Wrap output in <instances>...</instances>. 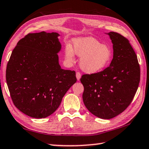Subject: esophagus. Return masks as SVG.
Instances as JSON below:
<instances>
[{
  "mask_svg": "<svg viewBox=\"0 0 149 149\" xmlns=\"http://www.w3.org/2000/svg\"><path fill=\"white\" fill-rule=\"evenodd\" d=\"M81 77V74L80 72H77L76 73V77H77V79L79 81L80 79V78Z\"/></svg>",
  "mask_w": 149,
  "mask_h": 149,
  "instance_id": "obj_1",
  "label": "esophagus"
}]
</instances>
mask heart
Segmentation results:
<instances>
[{
    "label": "heart",
    "mask_w": 149,
    "mask_h": 149,
    "mask_svg": "<svg viewBox=\"0 0 149 149\" xmlns=\"http://www.w3.org/2000/svg\"><path fill=\"white\" fill-rule=\"evenodd\" d=\"M75 54L80 58L79 66L84 72L94 74L104 69L112 57L110 46L101 43L92 37L79 38L74 40V49L67 46L65 49L66 59L72 62Z\"/></svg>",
    "instance_id": "heart-1"
}]
</instances>
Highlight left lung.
Returning a JSON list of instances; mask_svg holds the SVG:
<instances>
[{
    "label": "left lung",
    "instance_id": "left-lung-1",
    "mask_svg": "<svg viewBox=\"0 0 149 149\" xmlns=\"http://www.w3.org/2000/svg\"><path fill=\"white\" fill-rule=\"evenodd\" d=\"M113 44V59L104 70L83 75V100L96 117L109 119L129 106L140 81V67L129 40L121 34L108 33Z\"/></svg>",
    "mask_w": 149,
    "mask_h": 149
}]
</instances>
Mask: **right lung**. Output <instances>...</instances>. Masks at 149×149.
Here are the masks:
<instances>
[{
	"instance_id": "obj_1",
	"label": "right lung",
	"mask_w": 149,
	"mask_h": 149,
	"mask_svg": "<svg viewBox=\"0 0 149 149\" xmlns=\"http://www.w3.org/2000/svg\"><path fill=\"white\" fill-rule=\"evenodd\" d=\"M59 36L55 32L28 33L17 42L8 63L6 78L11 100L30 117L52 114L77 81L75 71L59 65Z\"/></svg>"
}]
</instances>
